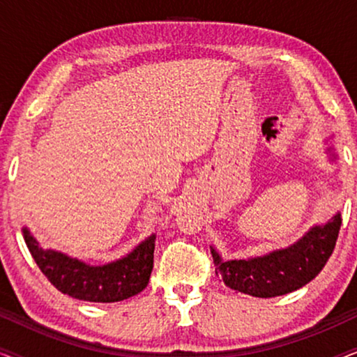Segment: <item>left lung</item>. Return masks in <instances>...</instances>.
Masks as SVG:
<instances>
[{"label":"left lung","instance_id":"8db88e82","mask_svg":"<svg viewBox=\"0 0 357 357\" xmlns=\"http://www.w3.org/2000/svg\"><path fill=\"white\" fill-rule=\"evenodd\" d=\"M335 158L333 148H328ZM341 227V213H335L325 224H315L291 245L260 257L224 260L211 245L216 275L224 284L243 294L261 297L284 296L310 282L328 261L335 250Z\"/></svg>","mask_w":357,"mask_h":357}]
</instances>
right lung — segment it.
<instances>
[{
    "mask_svg": "<svg viewBox=\"0 0 357 357\" xmlns=\"http://www.w3.org/2000/svg\"><path fill=\"white\" fill-rule=\"evenodd\" d=\"M22 236L47 280L63 294L75 299L102 304L120 302L136 296L149 282L155 234L146 237L125 257L104 265H91L63 252L40 247L27 226L22 227Z\"/></svg>",
    "mask_w": 357,
    "mask_h": 357,
    "instance_id": "1",
    "label": "right lung"
}]
</instances>
